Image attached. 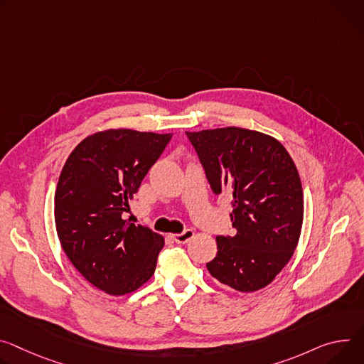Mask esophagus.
Returning <instances> with one entry per match:
<instances>
[{
	"instance_id": "1",
	"label": "esophagus",
	"mask_w": 364,
	"mask_h": 364,
	"mask_svg": "<svg viewBox=\"0 0 364 364\" xmlns=\"http://www.w3.org/2000/svg\"><path fill=\"white\" fill-rule=\"evenodd\" d=\"M193 237H194V232H193V230H191V229H186L184 232L173 235V240H174L177 244H186V242H188Z\"/></svg>"
}]
</instances>
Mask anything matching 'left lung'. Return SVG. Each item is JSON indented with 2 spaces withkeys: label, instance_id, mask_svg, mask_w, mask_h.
<instances>
[{
  "label": "left lung",
  "instance_id": "8db88e82",
  "mask_svg": "<svg viewBox=\"0 0 364 364\" xmlns=\"http://www.w3.org/2000/svg\"><path fill=\"white\" fill-rule=\"evenodd\" d=\"M215 194L232 200V237H216L206 264L220 283L240 291L270 284L291 258L304 222L299 173L273 136L242 127L186 132Z\"/></svg>",
  "mask_w": 364,
  "mask_h": 364
}]
</instances>
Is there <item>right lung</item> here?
Wrapping results in <instances>:
<instances>
[{
	"label": "right lung",
	"instance_id": "1",
	"mask_svg": "<svg viewBox=\"0 0 364 364\" xmlns=\"http://www.w3.org/2000/svg\"><path fill=\"white\" fill-rule=\"evenodd\" d=\"M173 134L109 129L87 136L65 162L55 193V223L74 267L113 296L135 291L156 267L164 238L123 213Z\"/></svg>",
	"mask_w": 364,
	"mask_h": 364
}]
</instances>
